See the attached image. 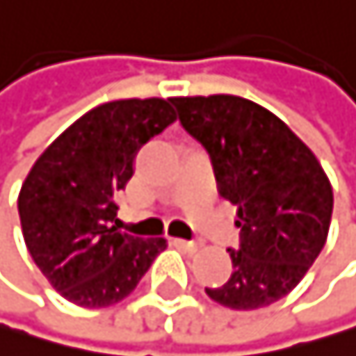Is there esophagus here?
Masks as SVG:
<instances>
[{"mask_svg": "<svg viewBox=\"0 0 356 356\" xmlns=\"http://www.w3.org/2000/svg\"><path fill=\"white\" fill-rule=\"evenodd\" d=\"M175 247H179V249H186V251H195L197 249V242L195 240H181V238H175L172 240Z\"/></svg>", "mask_w": 356, "mask_h": 356, "instance_id": "obj_1", "label": "esophagus"}]
</instances>
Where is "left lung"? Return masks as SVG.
Wrapping results in <instances>:
<instances>
[{"instance_id":"left-lung-1","label":"left lung","mask_w":356,"mask_h":356,"mask_svg":"<svg viewBox=\"0 0 356 356\" xmlns=\"http://www.w3.org/2000/svg\"><path fill=\"white\" fill-rule=\"evenodd\" d=\"M170 103L209 154L220 195L238 206L233 273L206 294L231 309L267 307L298 285L325 244L334 200L323 168L278 116L247 98Z\"/></svg>"}]
</instances>
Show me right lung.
Listing matches in <instances>:
<instances>
[{
	"mask_svg": "<svg viewBox=\"0 0 356 356\" xmlns=\"http://www.w3.org/2000/svg\"><path fill=\"white\" fill-rule=\"evenodd\" d=\"M177 121L170 100L129 98L94 107L31 168L17 200L24 242L67 300L107 307L132 294L163 238L118 231V195L138 150Z\"/></svg>",
	"mask_w": 356,
	"mask_h": 356,
	"instance_id": "add662e5",
	"label": "right lung"
}]
</instances>
